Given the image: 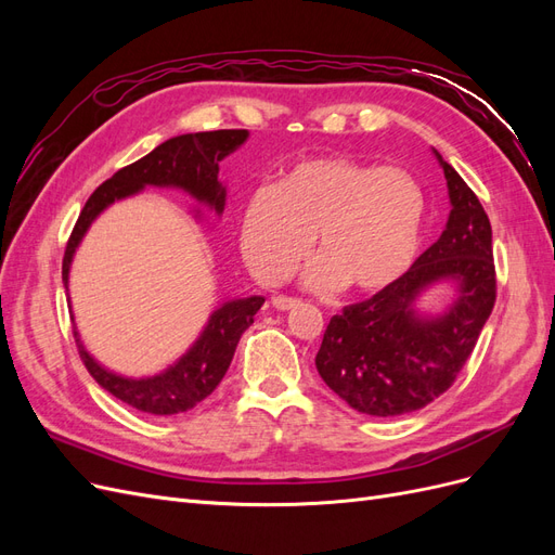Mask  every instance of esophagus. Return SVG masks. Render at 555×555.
Listing matches in <instances>:
<instances>
[{"label": "esophagus", "mask_w": 555, "mask_h": 555, "mask_svg": "<svg viewBox=\"0 0 555 555\" xmlns=\"http://www.w3.org/2000/svg\"><path fill=\"white\" fill-rule=\"evenodd\" d=\"M271 304H273V308H278V310H292V308L300 306V300H298V298H292V296H273Z\"/></svg>", "instance_id": "obj_1"}]
</instances>
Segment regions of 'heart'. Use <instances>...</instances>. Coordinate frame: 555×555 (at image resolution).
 Masks as SVG:
<instances>
[{
    "label": "heart",
    "instance_id": "obj_1",
    "mask_svg": "<svg viewBox=\"0 0 555 555\" xmlns=\"http://www.w3.org/2000/svg\"><path fill=\"white\" fill-rule=\"evenodd\" d=\"M426 201L400 169L319 155L287 166L273 188H257L241 210V249L266 284L287 278L312 245V289L379 294L410 273L424 236Z\"/></svg>",
    "mask_w": 555,
    "mask_h": 555
}]
</instances>
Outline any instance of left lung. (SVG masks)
I'll list each match as a JSON object with an SVG mask.
<instances>
[{
  "label": "left lung",
  "mask_w": 555,
  "mask_h": 555,
  "mask_svg": "<svg viewBox=\"0 0 555 555\" xmlns=\"http://www.w3.org/2000/svg\"><path fill=\"white\" fill-rule=\"evenodd\" d=\"M433 155L451 204L442 236L391 289L333 314L314 357L328 389L361 414H410L442 396L495 304L489 215L438 150ZM438 288L446 300L430 311Z\"/></svg>",
  "instance_id": "8db88e82"
}]
</instances>
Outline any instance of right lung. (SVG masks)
Returning <instances> with one entry per match:
<instances>
[{
    "label": "right lung",
    "instance_id": "1",
    "mask_svg": "<svg viewBox=\"0 0 555 555\" xmlns=\"http://www.w3.org/2000/svg\"><path fill=\"white\" fill-rule=\"evenodd\" d=\"M247 139V129L180 133V137L159 143L153 153H147L139 162L125 166L104 184H99L82 208L64 251V289L69 292L72 263L82 238H86L96 217L111 208L115 201L137 196L145 188L178 190L194 198L201 208L215 212V217H222L227 206V184L220 180V164L224 157L236 153ZM201 208H192L196 222L206 220ZM261 306L263 296H233L222 300L210 312L196 340L184 349V354H180L171 365H166L164 371L145 377H129L111 371L82 345L78 328H74V335L80 359L86 361V367L99 386H104L111 396L127 402L133 410L155 416H171L196 408L201 400H206L217 389V384L229 371L241 335L255 324V314Z\"/></svg>",
    "mask_w": 555,
    "mask_h": 555
}]
</instances>
